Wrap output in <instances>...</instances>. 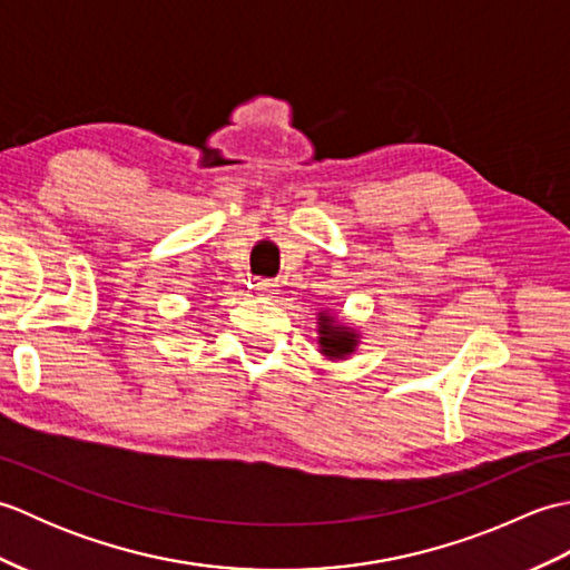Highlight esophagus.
<instances>
[{
	"label": "esophagus",
	"mask_w": 570,
	"mask_h": 570,
	"mask_svg": "<svg viewBox=\"0 0 570 570\" xmlns=\"http://www.w3.org/2000/svg\"><path fill=\"white\" fill-rule=\"evenodd\" d=\"M254 292H257L259 296H274L276 282L274 278H257V282H254Z\"/></svg>",
	"instance_id": "esophagus-1"
}]
</instances>
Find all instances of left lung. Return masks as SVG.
<instances>
[{"label":"left lung","mask_w":570,"mask_h":570,"mask_svg":"<svg viewBox=\"0 0 570 570\" xmlns=\"http://www.w3.org/2000/svg\"><path fill=\"white\" fill-rule=\"evenodd\" d=\"M318 333H321V353L325 357H345L355 350L357 345V333L355 331H347L343 328V325H337L331 316H325V313H321L318 316Z\"/></svg>","instance_id":"obj_1"}]
</instances>
